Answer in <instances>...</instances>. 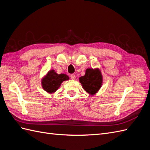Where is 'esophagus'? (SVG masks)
I'll return each instance as SVG.
<instances>
[{"instance_id":"esophagus-1","label":"esophagus","mask_w":150,"mask_h":150,"mask_svg":"<svg viewBox=\"0 0 150 150\" xmlns=\"http://www.w3.org/2000/svg\"><path fill=\"white\" fill-rule=\"evenodd\" d=\"M70 78H71V79H76V76H75L74 74H71Z\"/></svg>"}]
</instances>
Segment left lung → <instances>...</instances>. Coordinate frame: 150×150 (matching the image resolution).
I'll use <instances>...</instances> for the list:
<instances>
[{
	"label": "left lung",
	"instance_id": "1",
	"mask_svg": "<svg viewBox=\"0 0 150 150\" xmlns=\"http://www.w3.org/2000/svg\"><path fill=\"white\" fill-rule=\"evenodd\" d=\"M79 82L83 89L89 94L94 95L101 88L103 84V76L99 68H88L85 74L79 78Z\"/></svg>",
	"mask_w": 150,
	"mask_h": 150
}]
</instances>
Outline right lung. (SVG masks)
<instances>
[{"label":"right lung","instance_id":"add662e5","mask_svg":"<svg viewBox=\"0 0 150 150\" xmlns=\"http://www.w3.org/2000/svg\"><path fill=\"white\" fill-rule=\"evenodd\" d=\"M69 79V76L65 74H59L54 69L50 70L41 80V85L45 91L53 94L60 87L64 81Z\"/></svg>","mask_w":150,"mask_h":150}]
</instances>
